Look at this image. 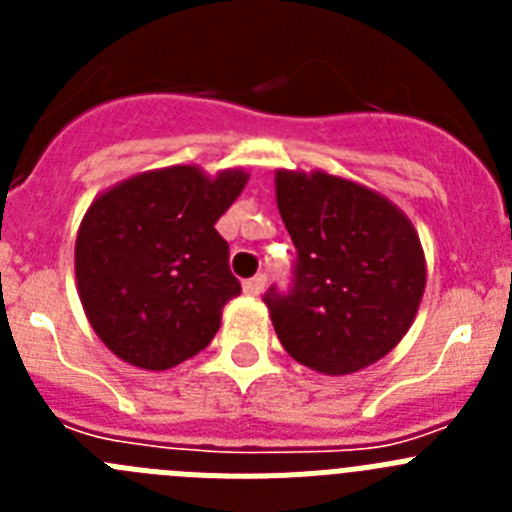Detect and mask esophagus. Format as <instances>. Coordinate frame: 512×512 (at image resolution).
I'll return each mask as SVG.
<instances>
[{"mask_svg":"<svg viewBox=\"0 0 512 512\" xmlns=\"http://www.w3.org/2000/svg\"><path fill=\"white\" fill-rule=\"evenodd\" d=\"M264 287H266V277H264V274H259V277L246 279V282H243V292H246L248 297H259L261 292H264Z\"/></svg>","mask_w":512,"mask_h":512,"instance_id":"esophagus-1","label":"esophagus"}]
</instances>
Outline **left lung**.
I'll return each instance as SVG.
<instances>
[{"label":"left lung","mask_w":512,"mask_h":512,"mask_svg":"<svg viewBox=\"0 0 512 512\" xmlns=\"http://www.w3.org/2000/svg\"><path fill=\"white\" fill-rule=\"evenodd\" d=\"M274 189L297 248L292 292L264 297L284 351L330 377L377 364L423 300L418 230L384 194L323 169H277Z\"/></svg>","instance_id":"obj_1"}]
</instances>
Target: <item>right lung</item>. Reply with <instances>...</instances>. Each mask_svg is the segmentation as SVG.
<instances>
[{
  "label": "right lung",
  "mask_w": 512,
  "mask_h": 512,
  "mask_svg": "<svg viewBox=\"0 0 512 512\" xmlns=\"http://www.w3.org/2000/svg\"><path fill=\"white\" fill-rule=\"evenodd\" d=\"M246 184L243 169L176 164L94 197L76 233V289L117 359L164 372L215 338L225 302L241 295L215 223Z\"/></svg>",
  "instance_id": "1"
}]
</instances>
